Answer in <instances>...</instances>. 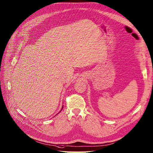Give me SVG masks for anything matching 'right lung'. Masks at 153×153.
Here are the masks:
<instances>
[{
  "instance_id": "right-lung-1",
  "label": "right lung",
  "mask_w": 153,
  "mask_h": 153,
  "mask_svg": "<svg viewBox=\"0 0 153 153\" xmlns=\"http://www.w3.org/2000/svg\"><path fill=\"white\" fill-rule=\"evenodd\" d=\"M62 109H61V111H62Z\"/></svg>"
}]
</instances>
